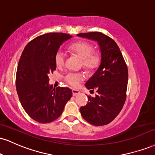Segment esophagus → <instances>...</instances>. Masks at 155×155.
Masks as SVG:
<instances>
[{"label":"esophagus","instance_id":"1","mask_svg":"<svg viewBox=\"0 0 155 155\" xmlns=\"http://www.w3.org/2000/svg\"><path fill=\"white\" fill-rule=\"evenodd\" d=\"M72 94L74 96H76V95H78V94H80V91L77 90V89H72Z\"/></svg>","mask_w":155,"mask_h":155}]
</instances>
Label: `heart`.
I'll return each mask as SVG.
<instances>
[{
    "label": "heart",
    "instance_id": "obj_1",
    "mask_svg": "<svg viewBox=\"0 0 155 155\" xmlns=\"http://www.w3.org/2000/svg\"><path fill=\"white\" fill-rule=\"evenodd\" d=\"M70 49L74 53L83 60V67L86 70L91 71L95 70L100 63V56L98 53L93 51V46L87 42H77L73 44ZM66 54L62 50H58L55 57L57 67L64 65ZM82 79V76L78 74H69L66 76V81L72 87H78Z\"/></svg>",
    "mask_w": 155,
    "mask_h": 155
}]
</instances>
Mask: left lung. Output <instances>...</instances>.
<instances>
[{
    "label": "left lung",
    "instance_id": "8db88e82",
    "mask_svg": "<svg viewBox=\"0 0 155 155\" xmlns=\"http://www.w3.org/2000/svg\"><path fill=\"white\" fill-rule=\"evenodd\" d=\"M78 37L95 41L101 53L100 64L85 84L97 94L89 96L88 102L80 112L85 120L94 126H103L113 120L120 113L126 97L128 68L118 45L102 32L81 33Z\"/></svg>",
    "mask_w": 155,
    "mask_h": 155
}]
</instances>
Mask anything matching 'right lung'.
Masks as SVG:
<instances>
[{
	"instance_id": "right-lung-1",
	"label": "right lung",
	"mask_w": 155,
	"mask_h": 155,
	"mask_svg": "<svg viewBox=\"0 0 155 155\" xmlns=\"http://www.w3.org/2000/svg\"><path fill=\"white\" fill-rule=\"evenodd\" d=\"M72 35L47 33L36 37L23 50L16 71V87L22 107L30 118L48 124L62 114L72 97L68 87L53 88L48 75L56 69L55 57Z\"/></svg>"
}]
</instances>
